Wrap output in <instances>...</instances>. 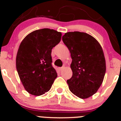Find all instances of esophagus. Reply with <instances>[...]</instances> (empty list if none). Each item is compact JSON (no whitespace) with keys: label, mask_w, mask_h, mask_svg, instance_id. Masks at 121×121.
Masks as SVG:
<instances>
[{"label":"esophagus","mask_w":121,"mask_h":121,"mask_svg":"<svg viewBox=\"0 0 121 121\" xmlns=\"http://www.w3.org/2000/svg\"><path fill=\"white\" fill-rule=\"evenodd\" d=\"M64 68V66H62V67L60 68H59V70H60V71H61V70H62V69H63Z\"/></svg>","instance_id":"34e87169"}]
</instances>
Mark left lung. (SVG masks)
Masks as SVG:
<instances>
[{
  "label": "left lung",
  "instance_id": "left-lung-1",
  "mask_svg": "<svg viewBox=\"0 0 121 121\" xmlns=\"http://www.w3.org/2000/svg\"><path fill=\"white\" fill-rule=\"evenodd\" d=\"M62 41L70 53L73 74L67 80L70 91L85 99L98 91L106 72V62L102 47L90 35L80 32L65 33Z\"/></svg>",
  "mask_w": 121,
  "mask_h": 121
}]
</instances>
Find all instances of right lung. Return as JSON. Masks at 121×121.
<instances>
[{
  "instance_id": "right-lung-1",
  "label": "right lung",
  "mask_w": 121,
  "mask_h": 121,
  "mask_svg": "<svg viewBox=\"0 0 121 121\" xmlns=\"http://www.w3.org/2000/svg\"><path fill=\"white\" fill-rule=\"evenodd\" d=\"M61 39V32L43 28L30 33L20 43L16 59V69L30 94L39 96L51 88L57 77L52 65L51 53Z\"/></svg>"
}]
</instances>
